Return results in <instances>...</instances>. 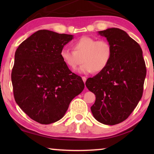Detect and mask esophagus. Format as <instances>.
Instances as JSON below:
<instances>
[{
	"label": "esophagus",
	"mask_w": 154,
	"mask_h": 154,
	"mask_svg": "<svg viewBox=\"0 0 154 154\" xmlns=\"http://www.w3.org/2000/svg\"><path fill=\"white\" fill-rule=\"evenodd\" d=\"M86 77H82V80H83V82H84V83H85V82H86Z\"/></svg>",
	"instance_id": "obj_1"
}]
</instances>
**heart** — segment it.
<instances>
[{
    "mask_svg": "<svg viewBox=\"0 0 154 154\" xmlns=\"http://www.w3.org/2000/svg\"><path fill=\"white\" fill-rule=\"evenodd\" d=\"M73 51L69 49H61V59L71 69H75L78 65L82 64L77 72L88 74L94 71H103L110 62L113 48L107 40L99 39L84 36L72 43Z\"/></svg>",
    "mask_w": 154,
    "mask_h": 154,
    "instance_id": "obj_1",
    "label": "heart"
}]
</instances>
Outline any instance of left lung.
<instances>
[{"label": "left lung", "mask_w": 154, "mask_h": 154, "mask_svg": "<svg viewBox=\"0 0 154 154\" xmlns=\"http://www.w3.org/2000/svg\"><path fill=\"white\" fill-rule=\"evenodd\" d=\"M98 34L111 44L113 54L108 66L85 85L96 96L91 106L94 118L115 125L126 120L139 103L147 71L141 48L125 31L111 28Z\"/></svg>", "instance_id": "1"}]
</instances>
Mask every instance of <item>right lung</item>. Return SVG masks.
I'll return each instance as SVG.
<instances>
[{
	"label": "right lung",
	"instance_id": "right-lung-1",
	"mask_svg": "<svg viewBox=\"0 0 154 154\" xmlns=\"http://www.w3.org/2000/svg\"><path fill=\"white\" fill-rule=\"evenodd\" d=\"M72 38L71 35L38 30L15 51L11 72L15 100L41 124L63 118L71 100L84 89L82 77L70 71L60 55Z\"/></svg>",
	"mask_w": 154,
	"mask_h": 154
}]
</instances>
